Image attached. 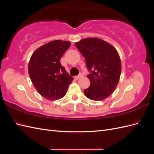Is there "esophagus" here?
<instances>
[{
  "mask_svg": "<svg viewBox=\"0 0 154 154\" xmlns=\"http://www.w3.org/2000/svg\"><path fill=\"white\" fill-rule=\"evenodd\" d=\"M83 76V74H79L78 76H75L74 77V79H75V80H79V79L80 78H82Z\"/></svg>",
  "mask_w": 154,
  "mask_h": 154,
  "instance_id": "esophagus-1",
  "label": "esophagus"
}]
</instances>
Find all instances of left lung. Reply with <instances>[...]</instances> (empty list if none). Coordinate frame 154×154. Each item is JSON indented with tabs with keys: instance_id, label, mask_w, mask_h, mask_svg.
<instances>
[{
	"instance_id": "8db88e82",
	"label": "left lung",
	"mask_w": 154,
	"mask_h": 154,
	"mask_svg": "<svg viewBox=\"0 0 154 154\" xmlns=\"http://www.w3.org/2000/svg\"><path fill=\"white\" fill-rule=\"evenodd\" d=\"M84 57L91 82L84 90L90 100L102 101L115 91L119 81L122 62L117 50L110 44L97 38H88L75 43Z\"/></svg>"
}]
</instances>
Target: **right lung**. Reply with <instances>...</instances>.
Listing matches in <instances>:
<instances>
[{
  "label": "right lung",
  "mask_w": 154,
  "mask_h": 154,
  "mask_svg": "<svg viewBox=\"0 0 154 154\" xmlns=\"http://www.w3.org/2000/svg\"><path fill=\"white\" fill-rule=\"evenodd\" d=\"M71 45L69 41L54 40L40 46L31 55L28 72L39 94L49 100L62 98L73 80L60 63V59Z\"/></svg>",
  "instance_id": "add662e5"
}]
</instances>
